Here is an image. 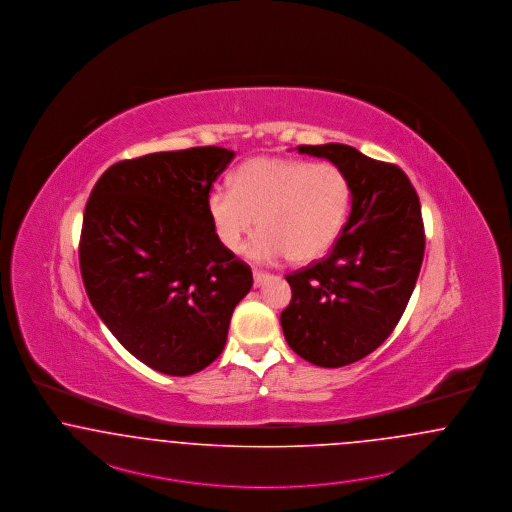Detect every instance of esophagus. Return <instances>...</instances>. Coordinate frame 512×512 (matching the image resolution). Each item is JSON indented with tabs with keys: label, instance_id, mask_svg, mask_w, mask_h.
I'll return each mask as SVG.
<instances>
[{
	"label": "esophagus",
	"instance_id": "1",
	"mask_svg": "<svg viewBox=\"0 0 512 512\" xmlns=\"http://www.w3.org/2000/svg\"><path fill=\"white\" fill-rule=\"evenodd\" d=\"M252 277H254V287L258 289V287H262V283L266 281L269 275L264 273V271H258V269H254V271H252Z\"/></svg>",
	"mask_w": 512,
	"mask_h": 512
}]
</instances>
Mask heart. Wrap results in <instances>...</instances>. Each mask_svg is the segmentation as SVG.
<instances>
[{
  "instance_id": "heart-1",
  "label": "heart",
  "mask_w": 512,
  "mask_h": 512,
  "mask_svg": "<svg viewBox=\"0 0 512 512\" xmlns=\"http://www.w3.org/2000/svg\"><path fill=\"white\" fill-rule=\"evenodd\" d=\"M214 231L239 252L260 225L248 256L306 264L325 256L348 222L352 187L333 162L256 156L239 166L233 187L216 185L206 199Z\"/></svg>"
}]
</instances>
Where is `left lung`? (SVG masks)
<instances>
[{"label": "left lung", "instance_id": "left-lung-1", "mask_svg": "<svg viewBox=\"0 0 512 512\" xmlns=\"http://www.w3.org/2000/svg\"><path fill=\"white\" fill-rule=\"evenodd\" d=\"M296 149L342 168L352 210L327 258L287 275L281 327L298 356L344 367L375 352L407 308L423 264L421 202L396 164L342 143Z\"/></svg>", "mask_w": 512, "mask_h": 512}]
</instances>
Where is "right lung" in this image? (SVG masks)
<instances>
[{"label": "right lung", "instance_id": "obj_1", "mask_svg": "<svg viewBox=\"0 0 512 512\" xmlns=\"http://www.w3.org/2000/svg\"><path fill=\"white\" fill-rule=\"evenodd\" d=\"M235 153L193 147L122 160L89 195L80 269L116 340L158 373L187 377L222 354L252 271L220 243L206 199Z\"/></svg>", "mask_w": 512, "mask_h": 512}]
</instances>
